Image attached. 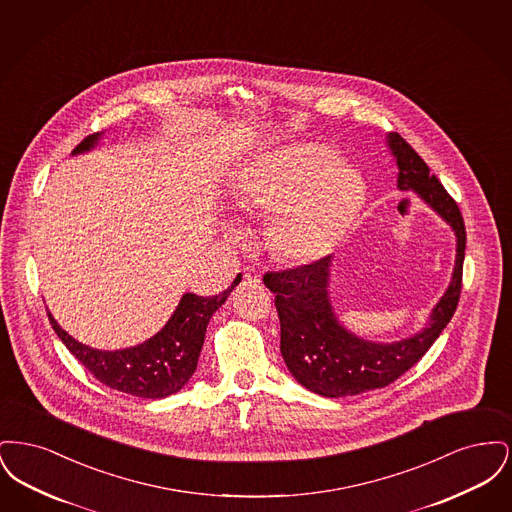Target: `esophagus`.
Listing matches in <instances>:
<instances>
[{"mask_svg":"<svg viewBox=\"0 0 512 512\" xmlns=\"http://www.w3.org/2000/svg\"><path fill=\"white\" fill-rule=\"evenodd\" d=\"M244 278L247 282H251V284H259V282H261V274H259V270L253 267L244 268Z\"/></svg>","mask_w":512,"mask_h":512,"instance_id":"1","label":"esophagus"}]
</instances>
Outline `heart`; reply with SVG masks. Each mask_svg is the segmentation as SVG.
<instances>
[{
  "label": "heart",
  "instance_id": "b5f03b06",
  "mask_svg": "<svg viewBox=\"0 0 512 512\" xmlns=\"http://www.w3.org/2000/svg\"><path fill=\"white\" fill-rule=\"evenodd\" d=\"M363 180L341 163L334 147L299 144L272 155L245 180L236 205L244 211L276 213L267 242L290 263L317 259L357 215Z\"/></svg>",
  "mask_w": 512,
  "mask_h": 512
}]
</instances>
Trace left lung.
<instances>
[{"instance_id": "left-lung-1", "label": "left lung", "mask_w": 512, "mask_h": 512, "mask_svg": "<svg viewBox=\"0 0 512 512\" xmlns=\"http://www.w3.org/2000/svg\"><path fill=\"white\" fill-rule=\"evenodd\" d=\"M397 163V188L424 199L457 236L453 278L434 307L428 324L411 338L376 343L345 330L334 315L328 280L332 255L303 267L267 272L263 282L276 293L274 305L280 318V353L293 378L309 391L324 397H347L386 388L416 365L449 324L463 288L466 230L457 201L430 174L422 157L397 132L388 136Z\"/></svg>"}]
</instances>
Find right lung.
I'll use <instances>...</instances> for the list:
<instances>
[{"label": "right lung", "mask_w": 512, "mask_h": 512, "mask_svg": "<svg viewBox=\"0 0 512 512\" xmlns=\"http://www.w3.org/2000/svg\"><path fill=\"white\" fill-rule=\"evenodd\" d=\"M99 136L98 132L84 138L74 147V155L96 146ZM240 280L238 274L228 290L213 297L184 293L169 322L153 338L119 351H99L74 340L48 313L49 322L59 340L101 384L136 397L161 399L182 390L192 378L207 324Z\"/></svg>", "instance_id": "1"}]
</instances>
